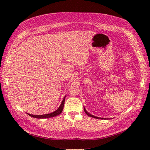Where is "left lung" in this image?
<instances>
[{
  "label": "left lung",
  "instance_id": "1",
  "mask_svg": "<svg viewBox=\"0 0 150 150\" xmlns=\"http://www.w3.org/2000/svg\"><path fill=\"white\" fill-rule=\"evenodd\" d=\"M84 112H85V113H86V115H88V116H90V117H94V118L101 119V120H102V119H104V120H108V119H110V118H103V117H97V116H94V115H92L91 114H90V113H89L87 111H86V110L85 109L84 106Z\"/></svg>",
  "mask_w": 150,
  "mask_h": 150
}]
</instances>
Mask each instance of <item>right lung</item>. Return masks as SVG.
I'll return each mask as SVG.
<instances>
[{
    "label": "right lung",
    "instance_id": "right-lung-1",
    "mask_svg": "<svg viewBox=\"0 0 150 150\" xmlns=\"http://www.w3.org/2000/svg\"><path fill=\"white\" fill-rule=\"evenodd\" d=\"M65 98L66 96L64 97L62 99V101L61 104V105L59 106L57 108V110L54 111L52 112L51 113H49V114H46V115H31V114H29V113L27 112V114L28 115L30 116L31 117H35V118H38V119H42V118H49V117H54V116H56L59 115H60L61 113L62 112V110H63V108H64V101H65Z\"/></svg>",
    "mask_w": 150,
    "mask_h": 150
}]
</instances>
